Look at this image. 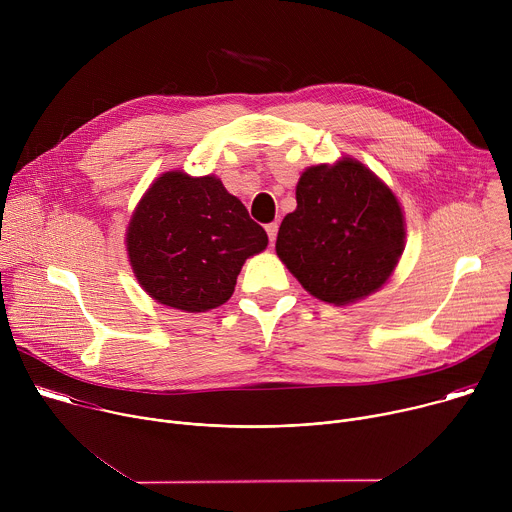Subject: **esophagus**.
<instances>
[{
	"label": "esophagus",
	"instance_id": "1",
	"mask_svg": "<svg viewBox=\"0 0 512 512\" xmlns=\"http://www.w3.org/2000/svg\"><path fill=\"white\" fill-rule=\"evenodd\" d=\"M265 231H267V237H269V241L273 243V241H275V237H277L279 225H277V223H269V225H265Z\"/></svg>",
	"mask_w": 512,
	"mask_h": 512
}]
</instances>
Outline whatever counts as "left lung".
I'll return each mask as SVG.
<instances>
[{"label":"left lung","instance_id":"8db88e82","mask_svg":"<svg viewBox=\"0 0 512 512\" xmlns=\"http://www.w3.org/2000/svg\"><path fill=\"white\" fill-rule=\"evenodd\" d=\"M296 200L275 251L312 296L344 306L389 279L405 245L403 212L371 170L350 158L308 168Z\"/></svg>","mask_w":512,"mask_h":512}]
</instances>
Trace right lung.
Returning <instances> with one entry per match:
<instances>
[{"mask_svg":"<svg viewBox=\"0 0 512 512\" xmlns=\"http://www.w3.org/2000/svg\"><path fill=\"white\" fill-rule=\"evenodd\" d=\"M267 233L214 176H160L137 204L127 253L141 287L164 306L206 312L235 291L245 259Z\"/></svg>","mask_w":512,"mask_h":512,"instance_id":"1","label":"right lung"}]
</instances>
